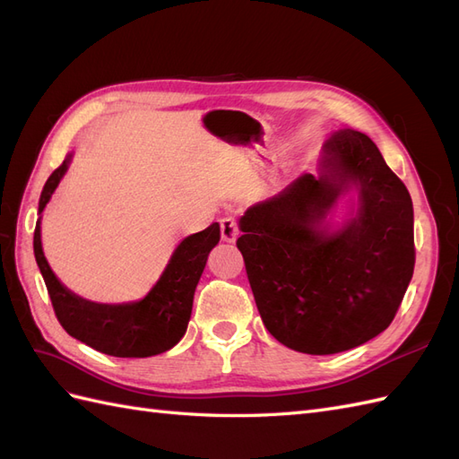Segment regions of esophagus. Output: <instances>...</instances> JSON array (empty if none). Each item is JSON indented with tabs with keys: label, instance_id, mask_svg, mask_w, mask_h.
Returning <instances> with one entry per match:
<instances>
[{
	"label": "esophagus",
	"instance_id": "obj_1",
	"mask_svg": "<svg viewBox=\"0 0 459 459\" xmlns=\"http://www.w3.org/2000/svg\"><path fill=\"white\" fill-rule=\"evenodd\" d=\"M220 230H221V239L228 241V243H233L235 239H238L239 235V226L238 221H235V218H221L220 220Z\"/></svg>",
	"mask_w": 459,
	"mask_h": 459
}]
</instances>
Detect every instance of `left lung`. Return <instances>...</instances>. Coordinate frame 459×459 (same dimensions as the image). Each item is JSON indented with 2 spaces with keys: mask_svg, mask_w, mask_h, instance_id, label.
Wrapping results in <instances>:
<instances>
[{
  "mask_svg": "<svg viewBox=\"0 0 459 459\" xmlns=\"http://www.w3.org/2000/svg\"><path fill=\"white\" fill-rule=\"evenodd\" d=\"M355 216L331 230L326 214L344 190ZM238 248L256 308L281 344L337 354L377 337L394 319L413 275V206L369 137L339 130L324 143L319 174L247 208Z\"/></svg>",
  "mask_w": 459,
  "mask_h": 459,
  "instance_id": "left-lung-1",
  "label": "left lung"
}]
</instances>
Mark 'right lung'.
<instances>
[{
  "instance_id": "add662e5",
  "label": "right lung",
  "mask_w": 459,
  "mask_h": 459,
  "mask_svg": "<svg viewBox=\"0 0 459 459\" xmlns=\"http://www.w3.org/2000/svg\"><path fill=\"white\" fill-rule=\"evenodd\" d=\"M71 155L55 170L44 186L38 214L44 212L53 191L65 176ZM39 220L34 230V256L44 275L55 316L68 335L91 349L117 358H147L170 351L186 335L191 317L193 295L201 280L208 253L220 241V226L193 233L176 247L160 280L147 297L135 302L101 304L78 297L53 273L41 248Z\"/></svg>"
}]
</instances>
